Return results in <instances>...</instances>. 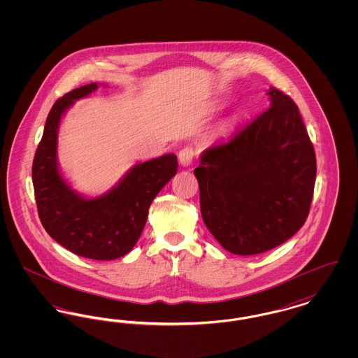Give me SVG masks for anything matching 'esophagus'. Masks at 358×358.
<instances>
[{
    "label": "esophagus",
    "mask_w": 358,
    "mask_h": 358,
    "mask_svg": "<svg viewBox=\"0 0 358 358\" xmlns=\"http://www.w3.org/2000/svg\"><path fill=\"white\" fill-rule=\"evenodd\" d=\"M193 158H194V150L192 146H185L178 153V161L182 166H189L193 162Z\"/></svg>",
    "instance_id": "obj_1"
}]
</instances>
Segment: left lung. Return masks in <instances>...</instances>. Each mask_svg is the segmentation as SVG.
<instances>
[{
	"mask_svg": "<svg viewBox=\"0 0 358 358\" xmlns=\"http://www.w3.org/2000/svg\"><path fill=\"white\" fill-rule=\"evenodd\" d=\"M271 106L205 149L194 176L206 228L235 255L270 251L306 222L317 161L298 106L275 87Z\"/></svg>",
	"mask_w": 358,
	"mask_h": 358,
	"instance_id": "8db88e82",
	"label": "left lung"
}]
</instances>
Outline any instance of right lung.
<instances>
[{
  "instance_id": "right-lung-1",
  "label": "right lung",
  "mask_w": 358,
  "mask_h": 358,
  "mask_svg": "<svg viewBox=\"0 0 358 358\" xmlns=\"http://www.w3.org/2000/svg\"><path fill=\"white\" fill-rule=\"evenodd\" d=\"M96 83L72 90L52 106L32 166L38 217L48 235L76 255L114 260L129 254L148 220L154 197L177 173V157L165 154L136 164L120 182L99 197L87 199L63 178L57 164L62 117Z\"/></svg>"
}]
</instances>
